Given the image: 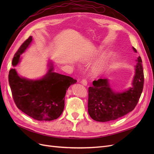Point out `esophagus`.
Wrapping results in <instances>:
<instances>
[{
  "label": "esophagus",
  "mask_w": 154,
  "mask_h": 154,
  "mask_svg": "<svg viewBox=\"0 0 154 154\" xmlns=\"http://www.w3.org/2000/svg\"><path fill=\"white\" fill-rule=\"evenodd\" d=\"M81 84L83 85H84V86H87V80H85V79H83L82 81H81Z\"/></svg>",
  "instance_id": "1"
}]
</instances>
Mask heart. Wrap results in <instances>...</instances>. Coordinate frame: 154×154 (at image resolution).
Wrapping results in <instances>:
<instances>
[{
    "label": "heart",
    "instance_id": "b5f03b06",
    "mask_svg": "<svg viewBox=\"0 0 154 154\" xmlns=\"http://www.w3.org/2000/svg\"><path fill=\"white\" fill-rule=\"evenodd\" d=\"M103 50V47L102 45H99L94 48L83 57L81 62L86 64L92 63L98 57ZM116 55L117 53L114 51H110L102 54L92 66L91 69V75L93 77H99L103 75L107 71L110 63L115 59Z\"/></svg>",
    "mask_w": 154,
    "mask_h": 154
}]
</instances>
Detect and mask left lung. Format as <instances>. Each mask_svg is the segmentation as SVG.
Instances as JSON below:
<instances>
[{"label": "left lung", "instance_id": "obj_1", "mask_svg": "<svg viewBox=\"0 0 154 154\" xmlns=\"http://www.w3.org/2000/svg\"><path fill=\"white\" fill-rule=\"evenodd\" d=\"M132 49L137 53L134 47ZM135 61L132 87L128 89L115 91L108 79L94 80L93 86L88 88V112L93 120L109 122L123 117L134 109L140 97L144 82L140 57L139 56Z\"/></svg>", "mask_w": 154, "mask_h": 154}]
</instances>
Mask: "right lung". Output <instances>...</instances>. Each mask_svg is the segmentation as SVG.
Returning a JSON list of instances; mask_svg holds the SVG:
<instances>
[{
	"label": "right lung",
	"mask_w": 154,
	"mask_h": 154,
	"mask_svg": "<svg viewBox=\"0 0 154 154\" xmlns=\"http://www.w3.org/2000/svg\"><path fill=\"white\" fill-rule=\"evenodd\" d=\"M32 42L30 36L14 55L12 66L20 62V55ZM48 70L41 78L30 79L20 75L15 69L9 71V82L14 100L17 108L37 120L50 121L62 114L65 96L69 87L77 82L73 78L54 72V63H48Z\"/></svg>",
	"instance_id": "right-lung-1"
}]
</instances>
